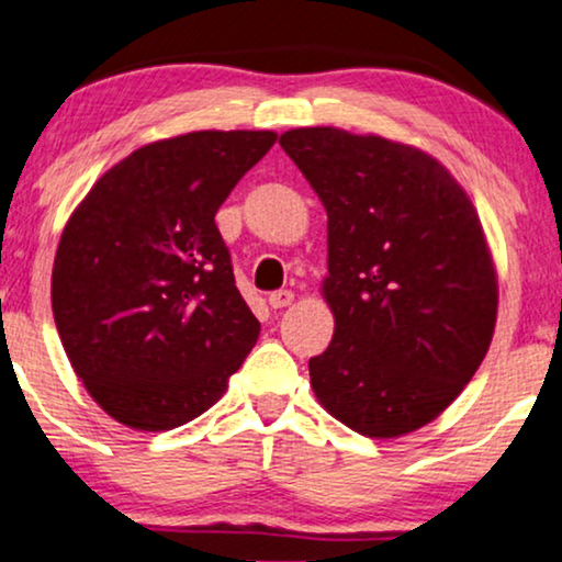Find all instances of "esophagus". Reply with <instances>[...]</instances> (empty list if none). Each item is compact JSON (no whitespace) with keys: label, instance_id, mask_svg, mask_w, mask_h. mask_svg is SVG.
<instances>
[{"label":"esophagus","instance_id":"1","mask_svg":"<svg viewBox=\"0 0 562 562\" xmlns=\"http://www.w3.org/2000/svg\"><path fill=\"white\" fill-rule=\"evenodd\" d=\"M293 301H295V295L290 293V290H277V293L269 295V305H272L274 311L288 308V305H293Z\"/></svg>","mask_w":562,"mask_h":562}]
</instances>
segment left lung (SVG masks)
I'll return each mask as SVG.
<instances>
[{"label":"left lung","instance_id":"left-lung-1","mask_svg":"<svg viewBox=\"0 0 562 562\" xmlns=\"http://www.w3.org/2000/svg\"><path fill=\"white\" fill-rule=\"evenodd\" d=\"M280 146L328 215L321 285L334 339L313 357L321 406L364 437L434 422L491 347L498 280L458 179L422 148L341 128H295Z\"/></svg>","mask_w":562,"mask_h":562}]
</instances>
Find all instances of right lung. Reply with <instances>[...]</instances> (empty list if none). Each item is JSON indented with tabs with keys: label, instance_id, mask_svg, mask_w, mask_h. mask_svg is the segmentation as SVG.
<instances>
[{
	"label": "right lung",
	"instance_id": "add662e5",
	"mask_svg": "<svg viewBox=\"0 0 562 562\" xmlns=\"http://www.w3.org/2000/svg\"><path fill=\"white\" fill-rule=\"evenodd\" d=\"M274 131H194L140 146L92 184L58 241L50 305L104 414L167 431L226 393L259 339L215 213Z\"/></svg>",
	"mask_w": 562,
	"mask_h": 562
}]
</instances>
